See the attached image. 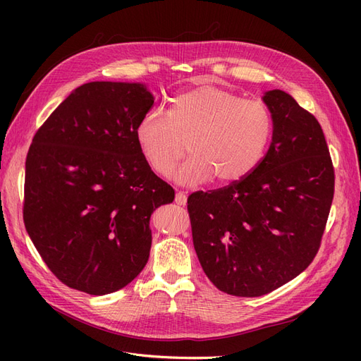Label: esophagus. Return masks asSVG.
Masks as SVG:
<instances>
[{
    "label": "esophagus",
    "instance_id": "34e87169",
    "mask_svg": "<svg viewBox=\"0 0 361 361\" xmlns=\"http://www.w3.org/2000/svg\"><path fill=\"white\" fill-rule=\"evenodd\" d=\"M174 202H176V203H178V204H180V206L187 204V194L182 192V191L176 192V199H174Z\"/></svg>",
    "mask_w": 361,
    "mask_h": 361
}]
</instances>
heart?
Segmentation results:
<instances>
[{"label": "heart", "mask_w": 361, "mask_h": 361, "mask_svg": "<svg viewBox=\"0 0 361 361\" xmlns=\"http://www.w3.org/2000/svg\"><path fill=\"white\" fill-rule=\"evenodd\" d=\"M272 129V114L264 102L200 85L174 97L169 117L157 110L141 117L135 141L157 174H167L188 147L191 158L174 171V179L194 185L215 176L216 182L232 183L259 166Z\"/></svg>", "instance_id": "1"}]
</instances>
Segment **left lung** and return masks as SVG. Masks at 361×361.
Instances as JSON below:
<instances>
[{"mask_svg": "<svg viewBox=\"0 0 361 361\" xmlns=\"http://www.w3.org/2000/svg\"><path fill=\"white\" fill-rule=\"evenodd\" d=\"M272 140L241 180L188 197L192 243L214 285L260 297L290 281L318 253L334 194V169L318 120L290 94L269 90Z\"/></svg>", "mask_w": 361, "mask_h": 361, "instance_id": "obj_1", "label": "left lung"}]
</instances>
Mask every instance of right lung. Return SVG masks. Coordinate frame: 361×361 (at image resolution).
Wrapping results in <instances>:
<instances>
[{
  "label": "right lung",
  "mask_w": 361,
  "mask_h": 361,
  "mask_svg": "<svg viewBox=\"0 0 361 361\" xmlns=\"http://www.w3.org/2000/svg\"><path fill=\"white\" fill-rule=\"evenodd\" d=\"M152 105L146 84L87 82L32 138L25 228L52 274L72 289L116 292L147 264L150 215L174 200L135 141L137 123Z\"/></svg>",
  "instance_id": "1"
}]
</instances>
